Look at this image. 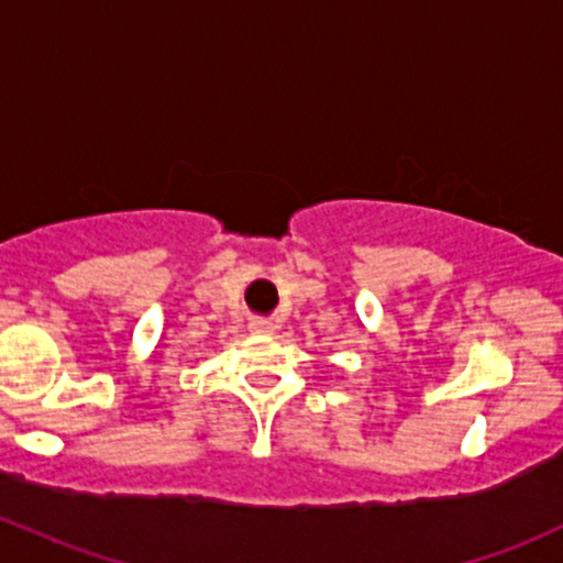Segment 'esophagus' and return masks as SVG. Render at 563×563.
<instances>
[{"instance_id": "1", "label": "esophagus", "mask_w": 563, "mask_h": 563, "mask_svg": "<svg viewBox=\"0 0 563 563\" xmlns=\"http://www.w3.org/2000/svg\"><path fill=\"white\" fill-rule=\"evenodd\" d=\"M249 329L253 333H272V331H275V323H272L269 318H251Z\"/></svg>"}]
</instances>
